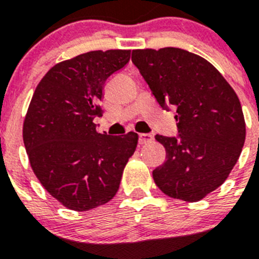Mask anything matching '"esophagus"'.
<instances>
[{"label": "esophagus", "instance_id": "esophagus-1", "mask_svg": "<svg viewBox=\"0 0 259 259\" xmlns=\"http://www.w3.org/2000/svg\"><path fill=\"white\" fill-rule=\"evenodd\" d=\"M153 140V136L150 134H140L139 135V141L140 144H148Z\"/></svg>", "mask_w": 259, "mask_h": 259}]
</instances>
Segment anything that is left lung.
I'll use <instances>...</instances> for the list:
<instances>
[{
    "label": "left lung",
    "instance_id": "obj_1",
    "mask_svg": "<svg viewBox=\"0 0 259 259\" xmlns=\"http://www.w3.org/2000/svg\"><path fill=\"white\" fill-rule=\"evenodd\" d=\"M132 62L162 109L178 113L179 135L155 136L166 162L153 179L170 197L200 201L227 179L245 143L239 97L210 62L184 49L132 50Z\"/></svg>",
    "mask_w": 259,
    "mask_h": 259
}]
</instances>
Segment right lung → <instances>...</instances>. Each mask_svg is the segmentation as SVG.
Here are the masks:
<instances>
[{
	"label": "right lung",
	"instance_id": "right-lung-1",
	"mask_svg": "<svg viewBox=\"0 0 259 259\" xmlns=\"http://www.w3.org/2000/svg\"><path fill=\"white\" fill-rule=\"evenodd\" d=\"M131 50H95L59 62L32 96L23 141L32 170L67 209L87 211L119 189L139 135L98 134L93 119L106 80L130 61Z\"/></svg>",
	"mask_w": 259,
	"mask_h": 259
}]
</instances>
